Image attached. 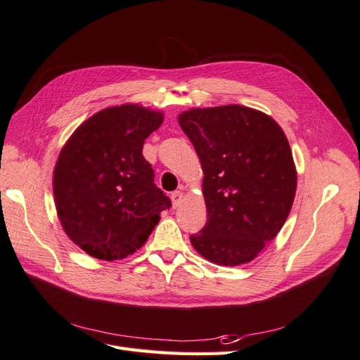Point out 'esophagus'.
<instances>
[{"label":"esophagus","instance_id":"esophagus-1","mask_svg":"<svg viewBox=\"0 0 360 360\" xmlns=\"http://www.w3.org/2000/svg\"><path fill=\"white\" fill-rule=\"evenodd\" d=\"M181 198H183V193L180 191H176V192L171 193V200H172V207H174V209H177V207L180 205Z\"/></svg>","mask_w":360,"mask_h":360}]
</instances>
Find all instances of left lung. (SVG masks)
Here are the masks:
<instances>
[{
    "label": "left lung",
    "instance_id": "8db88e82",
    "mask_svg": "<svg viewBox=\"0 0 360 360\" xmlns=\"http://www.w3.org/2000/svg\"><path fill=\"white\" fill-rule=\"evenodd\" d=\"M200 158L207 222L191 236L219 266L252 261L284 226L297 174L284 130L252 108H197L179 115Z\"/></svg>",
    "mask_w": 360,
    "mask_h": 360
}]
</instances>
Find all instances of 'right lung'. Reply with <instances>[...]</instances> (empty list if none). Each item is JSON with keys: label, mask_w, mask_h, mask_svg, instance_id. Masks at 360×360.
<instances>
[{"label": "right lung", "mask_w": 360, "mask_h": 360, "mask_svg": "<svg viewBox=\"0 0 360 360\" xmlns=\"http://www.w3.org/2000/svg\"><path fill=\"white\" fill-rule=\"evenodd\" d=\"M163 115L139 105L106 108L64 144L53 198L64 231L99 259H122L146 243L171 201L155 184L144 141Z\"/></svg>", "instance_id": "1"}]
</instances>
